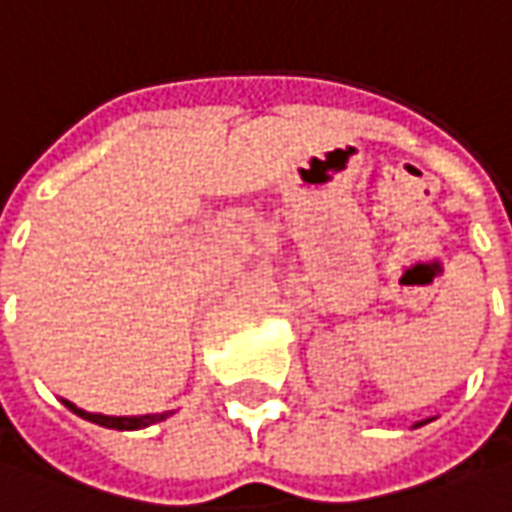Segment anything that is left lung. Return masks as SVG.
Masks as SVG:
<instances>
[{"instance_id": "1", "label": "left lung", "mask_w": 512, "mask_h": 512, "mask_svg": "<svg viewBox=\"0 0 512 512\" xmlns=\"http://www.w3.org/2000/svg\"><path fill=\"white\" fill-rule=\"evenodd\" d=\"M425 422H431V419H425ZM425 422H416L414 428H419V425H425Z\"/></svg>"}]
</instances>
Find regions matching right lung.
I'll use <instances>...</instances> for the list:
<instances>
[{"instance_id":"add662e5","label":"right lung","mask_w":512,"mask_h":512,"mask_svg":"<svg viewBox=\"0 0 512 512\" xmlns=\"http://www.w3.org/2000/svg\"><path fill=\"white\" fill-rule=\"evenodd\" d=\"M64 405L73 411L81 419H87V422H96L101 428H113V431H138V428H150L155 422H164L169 414H175V411H164V414H144V416H104V414H90V411H81L76 408L73 402H67L62 399Z\"/></svg>"}]
</instances>
